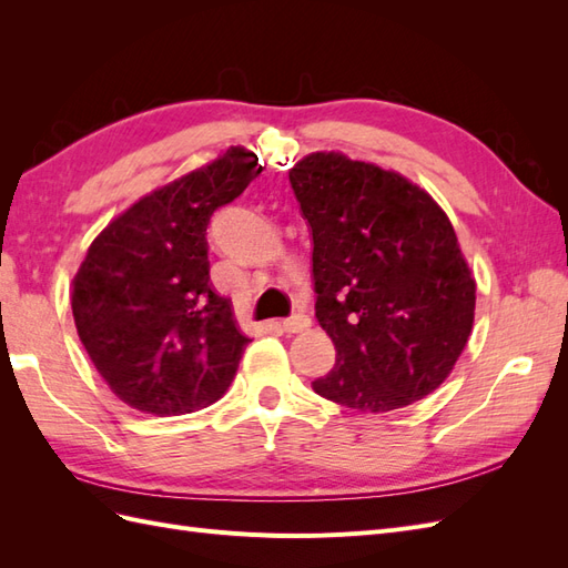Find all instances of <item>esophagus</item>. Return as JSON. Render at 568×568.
<instances>
[{"instance_id": "esophagus-1", "label": "esophagus", "mask_w": 568, "mask_h": 568, "mask_svg": "<svg viewBox=\"0 0 568 568\" xmlns=\"http://www.w3.org/2000/svg\"><path fill=\"white\" fill-rule=\"evenodd\" d=\"M307 326H311V317L303 315V313H298V315H291V317H286V320L282 322V329H284L286 334H298V332H305Z\"/></svg>"}]
</instances>
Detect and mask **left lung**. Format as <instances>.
I'll use <instances>...</instances> for the list:
<instances>
[{
	"instance_id": "8db88e82",
	"label": "left lung",
	"mask_w": 568,
	"mask_h": 568,
	"mask_svg": "<svg viewBox=\"0 0 568 568\" xmlns=\"http://www.w3.org/2000/svg\"><path fill=\"white\" fill-rule=\"evenodd\" d=\"M288 182L313 232L315 315L336 346L313 390L359 412L434 393L467 346L476 305L448 215L403 175L341 153H311Z\"/></svg>"
}]
</instances>
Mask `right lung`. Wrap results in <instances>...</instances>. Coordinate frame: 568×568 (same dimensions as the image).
<instances>
[{
  "label": "right lung",
  "mask_w": 568,
  "mask_h": 568,
  "mask_svg": "<svg viewBox=\"0 0 568 568\" xmlns=\"http://www.w3.org/2000/svg\"><path fill=\"white\" fill-rule=\"evenodd\" d=\"M242 146L136 201L101 232L73 280L84 351L120 400L186 415L227 390L248 341L211 288L209 225L261 175Z\"/></svg>",
  "instance_id": "right-lung-1"
}]
</instances>
